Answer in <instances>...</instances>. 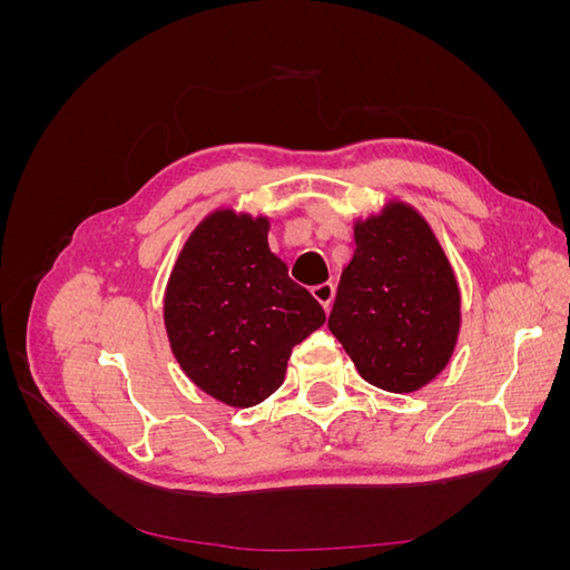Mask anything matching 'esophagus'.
<instances>
[{
    "instance_id": "34e87169",
    "label": "esophagus",
    "mask_w": 570,
    "mask_h": 570,
    "mask_svg": "<svg viewBox=\"0 0 570 570\" xmlns=\"http://www.w3.org/2000/svg\"><path fill=\"white\" fill-rule=\"evenodd\" d=\"M312 295L316 297V302L323 306V308H331L333 304V297H335V285L333 283H321L312 289Z\"/></svg>"
}]
</instances>
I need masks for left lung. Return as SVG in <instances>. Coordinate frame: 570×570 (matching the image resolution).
I'll return each mask as SVG.
<instances>
[{"instance_id":"1","label":"left lung","mask_w":570,"mask_h":570,"mask_svg":"<svg viewBox=\"0 0 570 570\" xmlns=\"http://www.w3.org/2000/svg\"><path fill=\"white\" fill-rule=\"evenodd\" d=\"M327 327L366 383L416 392L450 364L461 325L454 271L425 218L402 202L354 226Z\"/></svg>"}]
</instances>
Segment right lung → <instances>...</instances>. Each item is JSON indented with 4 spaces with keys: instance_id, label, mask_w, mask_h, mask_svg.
<instances>
[{
    "instance_id": "right-lung-1",
    "label": "right lung",
    "mask_w": 570,
    "mask_h": 570,
    "mask_svg": "<svg viewBox=\"0 0 570 570\" xmlns=\"http://www.w3.org/2000/svg\"><path fill=\"white\" fill-rule=\"evenodd\" d=\"M164 321L180 368L230 406L264 402L323 306L268 249V220L230 209L204 218L170 273Z\"/></svg>"
}]
</instances>
